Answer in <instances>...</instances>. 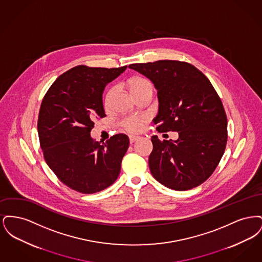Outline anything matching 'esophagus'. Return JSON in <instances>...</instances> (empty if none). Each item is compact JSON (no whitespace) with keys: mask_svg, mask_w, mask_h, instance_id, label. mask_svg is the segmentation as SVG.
Returning a JSON list of instances; mask_svg holds the SVG:
<instances>
[{"mask_svg":"<svg viewBox=\"0 0 262 262\" xmlns=\"http://www.w3.org/2000/svg\"><path fill=\"white\" fill-rule=\"evenodd\" d=\"M138 138H139V137H137V136H129V142H130V143H134L135 141H137Z\"/></svg>","mask_w":262,"mask_h":262,"instance_id":"1","label":"esophagus"}]
</instances>
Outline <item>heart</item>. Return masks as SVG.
<instances>
[{"label": "heart", "instance_id": "heart-1", "mask_svg": "<svg viewBox=\"0 0 262 262\" xmlns=\"http://www.w3.org/2000/svg\"><path fill=\"white\" fill-rule=\"evenodd\" d=\"M127 84L129 86V89L132 91V93L134 94V96L136 97L137 95L146 93V92H151L152 93V84L149 80H147L146 78L137 76V77H133L127 81ZM115 92V88H110L105 97H104V105L107 107L111 99H112L113 94ZM146 122V117L145 116H132V117H127L123 120L122 125L125 127L126 130L130 132V133H137L138 130L141 129V127L144 125V123Z\"/></svg>", "mask_w": 262, "mask_h": 262}]
</instances>
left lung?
Returning a JSON list of instances; mask_svg holds the SVG:
<instances>
[{
  "mask_svg": "<svg viewBox=\"0 0 262 262\" xmlns=\"http://www.w3.org/2000/svg\"><path fill=\"white\" fill-rule=\"evenodd\" d=\"M128 68L148 77L157 89V130L179 134L177 140L151 137V174L174 190L200 186L218 166L228 138L227 116L211 82L186 62L162 60Z\"/></svg>",
  "mask_w": 262,
  "mask_h": 262,
  "instance_id": "left-lung-1",
  "label": "left lung"
}]
</instances>
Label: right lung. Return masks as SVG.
Masks as SVG:
<instances>
[{
    "instance_id": "1",
    "label": "right lung",
    "mask_w": 262,
    "mask_h": 262,
    "mask_svg": "<svg viewBox=\"0 0 262 262\" xmlns=\"http://www.w3.org/2000/svg\"><path fill=\"white\" fill-rule=\"evenodd\" d=\"M125 69L75 67L54 81L41 103L37 128L45 161L62 184L78 192L101 191L120 174L127 136L115 135L101 143L90 132L106 117L105 86Z\"/></svg>"
}]
</instances>
